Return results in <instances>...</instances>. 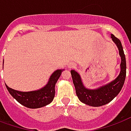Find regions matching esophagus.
<instances>
[{
	"instance_id": "1",
	"label": "esophagus",
	"mask_w": 131,
	"mask_h": 131,
	"mask_svg": "<svg viewBox=\"0 0 131 131\" xmlns=\"http://www.w3.org/2000/svg\"><path fill=\"white\" fill-rule=\"evenodd\" d=\"M74 67V66L73 65H70V68H73Z\"/></svg>"
}]
</instances>
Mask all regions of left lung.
Here are the masks:
<instances>
[{"instance_id":"obj_1","label":"left lung","mask_w":131,"mask_h":131,"mask_svg":"<svg viewBox=\"0 0 131 131\" xmlns=\"http://www.w3.org/2000/svg\"><path fill=\"white\" fill-rule=\"evenodd\" d=\"M111 38L119 49V54L122 58L121 72L116 80L98 89L91 90L84 86L80 75L76 71L73 70L70 71L77 97L80 101L88 105L99 107L107 104L119 94L124 84L126 75V63L123 47L119 39L113 34L111 35Z\"/></svg>"}]
</instances>
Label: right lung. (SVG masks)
<instances>
[{"instance_id":"right-lung-1","label":"right lung","mask_w":131,"mask_h":131,"mask_svg":"<svg viewBox=\"0 0 131 131\" xmlns=\"http://www.w3.org/2000/svg\"><path fill=\"white\" fill-rule=\"evenodd\" d=\"M62 70H57L51 75L48 84L40 90L21 92L6 86L7 89L20 104L28 108H39L47 105L53 101L55 96V84L61 76Z\"/></svg>"}]
</instances>
